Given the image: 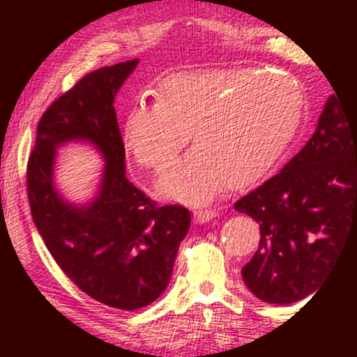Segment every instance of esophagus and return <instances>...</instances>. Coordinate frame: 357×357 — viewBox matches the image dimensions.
<instances>
[{"mask_svg":"<svg viewBox=\"0 0 357 357\" xmlns=\"http://www.w3.org/2000/svg\"><path fill=\"white\" fill-rule=\"evenodd\" d=\"M216 216H218V211L211 210V208H204V210L195 211V220H196V223H199V225L208 223V221L215 220Z\"/></svg>","mask_w":357,"mask_h":357,"instance_id":"obj_1","label":"esophagus"}]
</instances>
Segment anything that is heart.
<instances>
[{
	"instance_id": "obj_1",
	"label": "heart",
	"mask_w": 357,
	"mask_h": 357,
	"mask_svg": "<svg viewBox=\"0 0 357 357\" xmlns=\"http://www.w3.org/2000/svg\"><path fill=\"white\" fill-rule=\"evenodd\" d=\"M305 93L296 79L257 68H211L171 73L158 100L137 102L126 114L122 144L137 165L161 171L165 198L211 202L225 184L241 188L264 179L296 136Z\"/></svg>"
}]
</instances>
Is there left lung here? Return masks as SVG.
Wrapping results in <instances>:
<instances>
[{
  "label": "left lung",
  "mask_w": 357,
  "mask_h": 357,
  "mask_svg": "<svg viewBox=\"0 0 357 357\" xmlns=\"http://www.w3.org/2000/svg\"><path fill=\"white\" fill-rule=\"evenodd\" d=\"M235 210L260 225L258 250L241 268L253 296L292 304L321 287L357 231V124L339 96L327 99L298 154Z\"/></svg>",
  "instance_id": "8db88e82"
}]
</instances>
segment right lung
Masks as SVG:
<instances>
[{
  "label": "right lung",
  "instance_id": "add662e5",
  "mask_svg": "<svg viewBox=\"0 0 357 357\" xmlns=\"http://www.w3.org/2000/svg\"><path fill=\"white\" fill-rule=\"evenodd\" d=\"M137 59L90 72L43 112L26 166L28 202L38 233L63 273L96 301L122 310L149 305L173 275L191 215L159 206L126 176L114 99ZM87 140L106 161L89 205L65 202L52 184L56 147Z\"/></svg>",
  "mask_w": 357,
  "mask_h": 357
}]
</instances>
